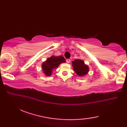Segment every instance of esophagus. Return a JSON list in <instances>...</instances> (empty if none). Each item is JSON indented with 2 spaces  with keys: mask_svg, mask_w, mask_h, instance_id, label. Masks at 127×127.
I'll use <instances>...</instances> for the list:
<instances>
[{
  "mask_svg": "<svg viewBox=\"0 0 127 127\" xmlns=\"http://www.w3.org/2000/svg\"><path fill=\"white\" fill-rule=\"evenodd\" d=\"M66 62H67V63H69L70 62V59H66Z\"/></svg>",
  "mask_w": 127,
  "mask_h": 127,
  "instance_id": "34e87169",
  "label": "esophagus"
}]
</instances>
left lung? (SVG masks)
I'll use <instances>...</instances> for the list:
<instances>
[{"label":"left lung","instance_id":"left-lung-1","mask_svg":"<svg viewBox=\"0 0 127 127\" xmlns=\"http://www.w3.org/2000/svg\"><path fill=\"white\" fill-rule=\"evenodd\" d=\"M72 66L75 72L78 76L83 77L88 73L90 68L84 61L80 59H75L72 62Z\"/></svg>","mask_w":127,"mask_h":127}]
</instances>
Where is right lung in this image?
<instances>
[{
  "mask_svg": "<svg viewBox=\"0 0 127 127\" xmlns=\"http://www.w3.org/2000/svg\"><path fill=\"white\" fill-rule=\"evenodd\" d=\"M65 59L62 56H52L48 58L42 63L41 67L43 73L46 76H51L53 70H55L61 63H65Z\"/></svg>",
  "mask_w": 127,
  "mask_h": 127,
  "instance_id": "add662e5",
  "label": "right lung"
}]
</instances>
